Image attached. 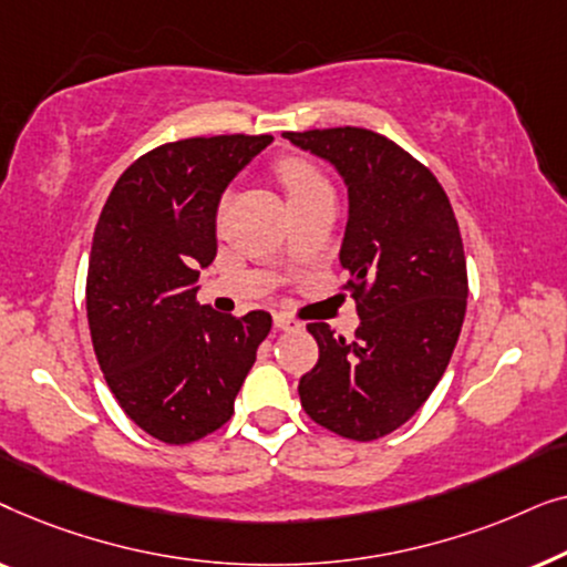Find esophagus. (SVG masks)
Segmentation results:
<instances>
[{"label": "esophagus", "instance_id": "obj_1", "mask_svg": "<svg viewBox=\"0 0 567 567\" xmlns=\"http://www.w3.org/2000/svg\"><path fill=\"white\" fill-rule=\"evenodd\" d=\"M274 324H276L278 330H299V322L293 320V317L284 315V312H276L274 315Z\"/></svg>", "mask_w": 567, "mask_h": 567}]
</instances>
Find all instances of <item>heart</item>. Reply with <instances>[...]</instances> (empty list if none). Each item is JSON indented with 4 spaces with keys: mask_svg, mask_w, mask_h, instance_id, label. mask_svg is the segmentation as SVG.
I'll list each match as a JSON object with an SVG mask.
<instances>
[{
    "mask_svg": "<svg viewBox=\"0 0 567 567\" xmlns=\"http://www.w3.org/2000/svg\"><path fill=\"white\" fill-rule=\"evenodd\" d=\"M276 173H278V181H281L289 200L312 196V193H317V190L330 188L328 181H324V177L301 157H284L276 165Z\"/></svg>",
    "mask_w": 567,
    "mask_h": 567,
    "instance_id": "obj_1",
    "label": "heart"
}]
</instances>
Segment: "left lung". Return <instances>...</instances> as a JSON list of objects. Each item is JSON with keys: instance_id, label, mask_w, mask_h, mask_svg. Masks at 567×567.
I'll use <instances>...</instances> for the list:
<instances>
[{"instance_id": "1", "label": "left lung", "mask_w": 567, "mask_h": 567, "mask_svg": "<svg viewBox=\"0 0 567 567\" xmlns=\"http://www.w3.org/2000/svg\"><path fill=\"white\" fill-rule=\"evenodd\" d=\"M286 138L343 177L340 266L361 317L353 340L307 324L320 361L299 379L301 408L338 436L382 439L417 413L454 353L467 309L460 224L431 169L382 134L343 126Z\"/></svg>"}]
</instances>
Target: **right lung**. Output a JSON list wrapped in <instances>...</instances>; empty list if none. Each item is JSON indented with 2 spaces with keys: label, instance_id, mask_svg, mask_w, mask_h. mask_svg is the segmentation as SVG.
Returning <instances> with one entry per match:
<instances>
[{
  "label": "right lung",
  "instance_id": "1",
  "mask_svg": "<svg viewBox=\"0 0 567 567\" xmlns=\"http://www.w3.org/2000/svg\"><path fill=\"white\" fill-rule=\"evenodd\" d=\"M274 136H198L157 146L118 177L87 266V320L105 382L138 429L190 444L221 429L258 346L262 309L231 317L198 305L216 258V212L239 169Z\"/></svg>",
  "mask_w": 567,
  "mask_h": 567
}]
</instances>
